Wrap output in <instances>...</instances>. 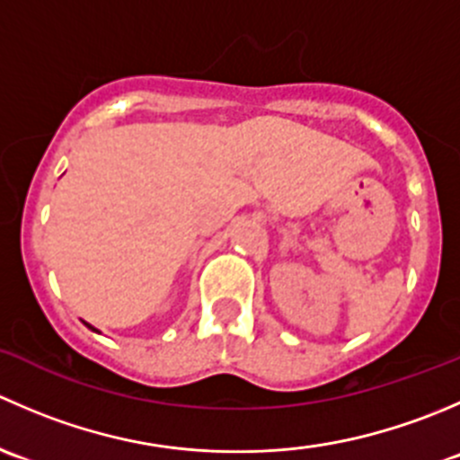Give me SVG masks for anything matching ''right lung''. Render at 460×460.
<instances>
[{"label": "right lung", "mask_w": 460, "mask_h": 460, "mask_svg": "<svg viewBox=\"0 0 460 460\" xmlns=\"http://www.w3.org/2000/svg\"><path fill=\"white\" fill-rule=\"evenodd\" d=\"M86 327H88V329H93V327H91V324H88V323H86ZM93 332H97V329H93Z\"/></svg>", "instance_id": "right-lung-1"}]
</instances>
